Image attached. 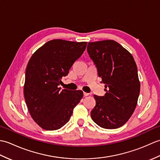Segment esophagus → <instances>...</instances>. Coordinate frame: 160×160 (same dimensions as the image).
<instances>
[{"mask_svg":"<svg viewBox=\"0 0 160 160\" xmlns=\"http://www.w3.org/2000/svg\"><path fill=\"white\" fill-rule=\"evenodd\" d=\"M89 95V93H86V92H84V96L86 97V96H88Z\"/></svg>","mask_w":160,"mask_h":160,"instance_id":"1","label":"esophagus"}]
</instances>
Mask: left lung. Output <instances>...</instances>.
<instances>
[{
  "instance_id": "1",
  "label": "left lung",
  "mask_w": 160,
  "mask_h": 160,
  "mask_svg": "<svg viewBox=\"0 0 160 160\" xmlns=\"http://www.w3.org/2000/svg\"><path fill=\"white\" fill-rule=\"evenodd\" d=\"M87 52L108 89L104 96L94 95L96 104L91 117L102 128H118L136 107L140 90L136 64L127 49L112 40L89 42Z\"/></svg>"
}]
</instances>
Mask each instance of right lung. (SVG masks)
Returning a JSON list of instances; mask_svg holds the SVG:
<instances>
[{
	"label": "right lung",
	"instance_id": "1",
	"mask_svg": "<svg viewBox=\"0 0 160 160\" xmlns=\"http://www.w3.org/2000/svg\"><path fill=\"white\" fill-rule=\"evenodd\" d=\"M87 43L52 40L30 58L25 71L24 96L33 120L43 129L53 131L62 127L82 98V91H61L58 86L82 56Z\"/></svg>",
	"mask_w": 160,
	"mask_h": 160
}]
</instances>
